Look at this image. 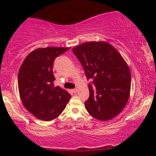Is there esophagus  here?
Listing matches in <instances>:
<instances>
[{"instance_id": "obj_1", "label": "esophagus", "mask_w": 156, "mask_h": 156, "mask_svg": "<svg viewBox=\"0 0 156 156\" xmlns=\"http://www.w3.org/2000/svg\"><path fill=\"white\" fill-rule=\"evenodd\" d=\"M72 91H73V92H74V93H76V92H77V89L75 88V89H72Z\"/></svg>"}]
</instances>
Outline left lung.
<instances>
[{"mask_svg":"<svg viewBox=\"0 0 156 156\" xmlns=\"http://www.w3.org/2000/svg\"><path fill=\"white\" fill-rule=\"evenodd\" d=\"M72 52L82 64L89 84L84 102L89 114L100 121L116 116L126 105L131 89L129 66L116 49L106 42H84Z\"/></svg>","mask_w":156,"mask_h":156,"instance_id":"8db88e82","label":"left lung"}]
</instances>
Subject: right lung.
Segmentation results:
<instances>
[{
    "instance_id": "right-lung-1",
    "label": "right lung",
    "mask_w": 156,
    "mask_h": 156,
    "mask_svg": "<svg viewBox=\"0 0 156 156\" xmlns=\"http://www.w3.org/2000/svg\"><path fill=\"white\" fill-rule=\"evenodd\" d=\"M69 48L49 47L33 50L19 69L18 83L25 108L42 121H52L65 109L71 95L54 86L52 67L57 57Z\"/></svg>"
}]
</instances>
